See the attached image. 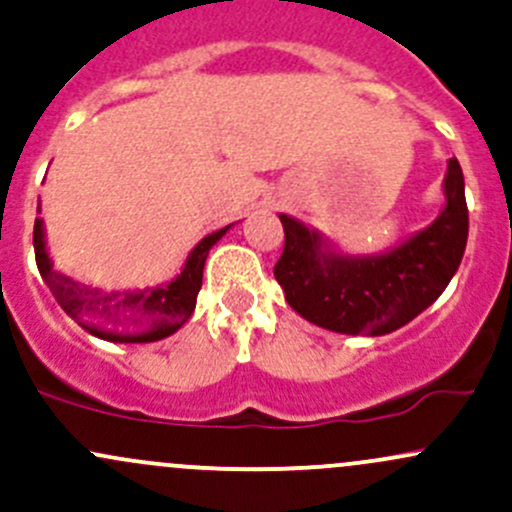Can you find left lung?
Instances as JSON below:
<instances>
[{"instance_id": "8db88e82", "label": "left lung", "mask_w": 512, "mask_h": 512, "mask_svg": "<svg viewBox=\"0 0 512 512\" xmlns=\"http://www.w3.org/2000/svg\"><path fill=\"white\" fill-rule=\"evenodd\" d=\"M444 207L420 232L381 254H344L317 229L280 214L285 249L276 280L288 305L317 327L383 337L432 305L459 268L469 236L464 173L449 158Z\"/></svg>"}]
</instances>
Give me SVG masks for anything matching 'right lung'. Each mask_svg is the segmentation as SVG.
<instances>
[{
	"label": "right lung",
	"instance_id": "1",
	"mask_svg": "<svg viewBox=\"0 0 512 512\" xmlns=\"http://www.w3.org/2000/svg\"><path fill=\"white\" fill-rule=\"evenodd\" d=\"M41 212V205L38 210ZM222 227L219 232L207 234L185 258L183 268L175 278L144 290H122V293H102L90 285L78 283L53 268V258L46 246V227L36 217L34 224V251L41 278L56 295L65 312L92 337L114 344H148L161 342L178 332L190 320L195 310L197 293L202 288V271L210 256V249L232 229Z\"/></svg>",
	"mask_w": 512,
	"mask_h": 512
}]
</instances>
